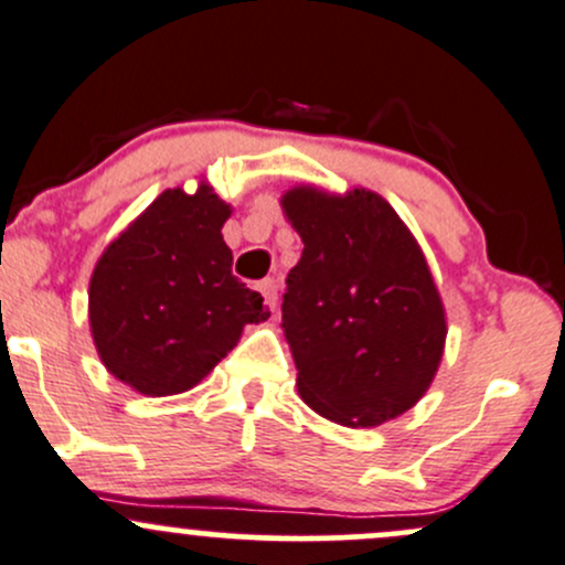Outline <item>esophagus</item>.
Wrapping results in <instances>:
<instances>
[{
	"label": "esophagus",
	"mask_w": 565,
	"mask_h": 565,
	"mask_svg": "<svg viewBox=\"0 0 565 565\" xmlns=\"http://www.w3.org/2000/svg\"><path fill=\"white\" fill-rule=\"evenodd\" d=\"M259 292H263L265 306L270 308V311H276V300H278L276 281H273V278H265V281H259Z\"/></svg>",
	"instance_id": "34e87169"
}]
</instances>
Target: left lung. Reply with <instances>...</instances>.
Wrapping results in <instances>:
<instances>
[{
    "label": "left lung",
    "mask_w": 565,
    "mask_h": 565,
    "mask_svg": "<svg viewBox=\"0 0 565 565\" xmlns=\"http://www.w3.org/2000/svg\"><path fill=\"white\" fill-rule=\"evenodd\" d=\"M281 207L302 241L281 302L300 397L347 427L401 417L430 387L447 341L423 248L367 189L295 186Z\"/></svg>",
    "instance_id": "obj_1"
}]
</instances>
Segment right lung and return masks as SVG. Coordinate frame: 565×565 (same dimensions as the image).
<instances>
[{"instance_id":"obj_1","label":"right lung","mask_w":565,"mask_h":565,"mask_svg":"<svg viewBox=\"0 0 565 565\" xmlns=\"http://www.w3.org/2000/svg\"><path fill=\"white\" fill-rule=\"evenodd\" d=\"M230 205L207 183L168 189L99 257L88 322L99 360L142 395L192 390L265 322L263 295L233 276L222 227Z\"/></svg>"}]
</instances>
